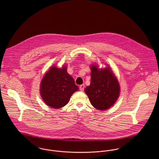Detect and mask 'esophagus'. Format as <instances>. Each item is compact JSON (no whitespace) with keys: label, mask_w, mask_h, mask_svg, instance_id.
Instances as JSON below:
<instances>
[{"label":"esophagus","mask_w":159,"mask_h":159,"mask_svg":"<svg viewBox=\"0 0 159 159\" xmlns=\"http://www.w3.org/2000/svg\"><path fill=\"white\" fill-rule=\"evenodd\" d=\"M84 88H85V86H84V84H81V85H80V91H84Z\"/></svg>","instance_id":"obj_1"}]
</instances>
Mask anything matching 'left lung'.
<instances>
[{"mask_svg": "<svg viewBox=\"0 0 159 159\" xmlns=\"http://www.w3.org/2000/svg\"><path fill=\"white\" fill-rule=\"evenodd\" d=\"M91 70V84L84 91L94 108L106 110L113 105L119 97V82L109 67L100 70L97 66L92 65Z\"/></svg>", "mask_w": 159, "mask_h": 159, "instance_id": "1", "label": "left lung"}]
</instances>
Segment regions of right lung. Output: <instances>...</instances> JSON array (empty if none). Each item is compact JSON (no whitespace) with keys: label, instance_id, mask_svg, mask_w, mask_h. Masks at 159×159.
Here are the masks:
<instances>
[{"label":"right lung","instance_id":"add662e5","mask_svg":"<svg viewBox=\"0 0 159 159\" xmlns=\"http://www.w3.org/2000/svg\"><path fill=\"white\" fill-rule=\"evenodd\" d=\"M78 90L66 66L52 67L46 73L40 83V94L46 105L56 109L66 105L72 94Z\"/></svg>","mask_w":159,"mask_h":159}]
</instances>
